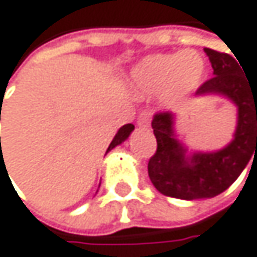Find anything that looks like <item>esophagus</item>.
I'll list each match as a JSON object with an SVG mask.
<instances>
[{
	"instance_id": "34e87169",
	"label": "esophagus",
	"mask_w": 257,
	"mask_h": 257,
	"mask_svg": "<svg viewBox=\"0 0 257 257\" xmlns=\"http://www.w3.org/2000/svg\"><path fill=\"white\" fill-rule=\"evenodd\" d=\"M149 123H151V114L148 111H142L137 117V124L140 127H148Z\"/></svg>"
}]
</instances>
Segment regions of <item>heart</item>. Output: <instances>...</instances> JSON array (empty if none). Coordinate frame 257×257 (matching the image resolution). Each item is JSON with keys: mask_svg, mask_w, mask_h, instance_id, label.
I'll use <instances>...</instances> for the list:
<instances>
[{"mask_svg": "<svg viewBox=\"0 0 257 257\" xmlns=\"http://www.w3.org/2000/svg\"><path fill=\"white\" fill-rule=\"evenodd\" d=\"M206 73V61L196 50L152 54L131 73V86L142 97L164 94L180 99L199 86Z\"/></svg>", "mask_w": 257, "mask_h": 257, "instance_id": "heart-1", "label": "heart"}]
</instances>
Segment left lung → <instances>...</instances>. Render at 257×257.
<instances>
[{"mask_svg":"<svg viewBox=\"0 0 257 257\" xmlns=\"http://www.w3.org/2000/svg\"><path fill=\"white\" fill-rule=\"evenodd\" d=\"M213 77L196 89V96L218 94L237 106L234 139L216 152H193L175 139L174 114L157 112L152 130L157 151L149 158L148 174L155 189L178 199L213 198L228 189L257 154V83L241 74L239 61L227 53L204 48Z\"/></svg>","mask_w":257,"mask_h":257,"instance_id":"8db88e82","label":"left lung"}]
</instances>
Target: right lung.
<instances>
[{
    "label": "right lung",
    "instance_id": "1",
    "mask_svg": "<svg viewBox=\"0 0 257 257\" xmlns=\"http://www.w3.org/2000/svg\"><path fill=\"white\" fill-rule=\"evenodd\" d=\"M0 118H1V108H0ZM134 131V124L133 123H127V124H124V126H121L120 130H118V133L115 134V137L112 139V142L109 143V146H108V149H106V152L108 151H111L112 148H115V146H118L120 143H123L127 137H130V134ZM1 140V139H0Z\"/></svg>",
    "mask_w": 257,
    "mask_h": 257
}]
</instances>
